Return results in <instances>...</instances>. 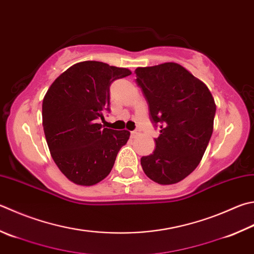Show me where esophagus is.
I'll return each mask as SVG.
<instances>
[{
    "mask_svg": "<svg viewBox=\"0 0 254 254\" xmlns=\"http://www.w3.org/2000/svg\"><path fill=\"white\" fill-rule=\"evenodd\" d=\"M138 133H139V132H138L137 130H133V131L130 132V136H131V138H136L138 136Z\"/></svg>",
    "mask_w": 254,
    "mask_h": 254,
    "instance_id": "1",
    "label": "esophagus"
}]
</instances>
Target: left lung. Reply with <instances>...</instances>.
Returning <instances> with one entry per match:
<instances>
[{
    "mask_svg": "<svg viewBox=\"0 0 254 254\" xmlns=\"http://www.w3.org/2000/svg\"><path fill=\"white\" fill-rule=\"evenodd\" d=\"M135 73L151 122L160 126L155 151L141 157L142 170L159 185L177 184L202 159L213 131L216 103L205 84L177 63L137 67Z\"/></svg>",
    "mask_w": 254,
    "mask_h": 254,
    "instance_id": "left-lung-1",
    "label": "left lung"
}]
</instances>
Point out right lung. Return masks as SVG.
Returning a JSON list of instances; mask_svg holds the SVG:
<instances>
[{
	"label": "right lung",
	"mask_w": 254,
	"mask_h": 254,
	"mask_svg": "<svg viewBox=\"0 0 254 254\" xmlns=\"http://www.w3.org/2000/svg\"><path fill=\"white\" fill-rule=\"evenodd\" d=\"M128 68L103 62L74 64L57 77L42 105L43 128L53 160L71 183L93 186L106 178L130 132L103 128L109 112V86Z\"/></svg>",
	"instance_id": "obj_1"
}]
</instances>
